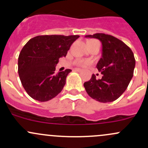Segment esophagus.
Returning <instances> with one entry per match:
<instances>
[{
	"label": "esophagus",
	"instance_id": "obj_1",
	"mask_svg": "<svg viewBox=\"0 0 148 148\" xmlns=\"http://www.w3.org/2000/svg\"><path fill=\"white\" fill-rule=\"evenodd\" d=\"M74 70L78 71V72H82V69H78V68H76V69H74Z\"/></svg>",
	"mask_w": 148,
	"mask_h": 148
}]
</instances>
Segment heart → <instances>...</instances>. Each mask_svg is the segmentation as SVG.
<instances>
[{
	"label": "heart",
	"instance_id": "1",
	"mask_svg": "<svg viewBox=\"0 0 148 148\" xmlns=\"http://www.w3.org/2000/svg\"><path fill=\"white\" fill-rule=\"evenodd\" d=\"M98 43V41L95 40H89L88 43V45L92 44V43ZM75 64H77V65H79V66H85V65H86V64H89V62L86 60H77L75 61Z\"/></svg>",
	"mask_w": 148,
	"mask_h": 148
}]
</instances>
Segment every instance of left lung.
<instances>
[{
    "label": "left lung",
    "mask_w": 148,
    "mask_h": 148,
    "mask_svg": "<svg viewBox=\"0 0 148 148\" xmlns=\"http://www.w3.org/2000/svg\"><path fill=\"white\" fill-rule=\"evenodd\" d=\"M85 37L98 38L102 43V57L96 67L103 77L96 79L92 74L84 84V88L89 96L97 101H114L126 90L134 75V53L124 42L111 35L98 33Z\"/></svg>",
    "instance_id": "left-lung-1"
}]
</instances>
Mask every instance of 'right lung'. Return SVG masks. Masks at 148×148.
<instances>
[{
    "label": "right lung",
    "mask_w": 148,
    "mask_h": 148,
    "mask_svg": "<svg viewBox=\"0 0 148 148\" xmlns=\"http://www.w3.org/2000/svg\"><path fill=\"white\" fill-rule=\"evenodd\" d=\"M78 35H44L31 38L18 58V74L26 92L32 98L46 102L57 96L71 69L56 73V66L66 57Z\"/></svg>",
    "instance_id": "obj_1"
}]
</instances>
